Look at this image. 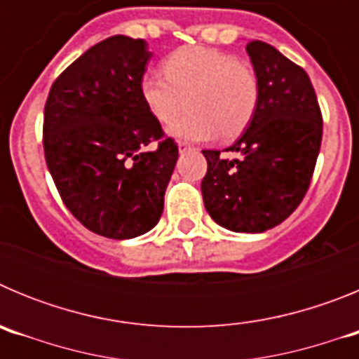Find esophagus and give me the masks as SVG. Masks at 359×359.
Here are the masks:
<instances>
[{
  "label": "esophagus",
  "instance_id": "esophagus-1",
  "mask_svg": "<svg viewBox=\"0 0 359 359\" xmlns=\"http://www.w3.org/2000/svg\"><path fill=\"white\" fill-rule=\"evenodd\" d=\"M190 149H192V147H190L187 142H180V144H177V151H180V152H187V151H190Z\"/></svg>",
  "mask_w": 359,
  "mask_h": 359
}]
</instances>
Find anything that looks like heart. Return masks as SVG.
I'll list each match as a JSON object with an SVG mask.
<instances>
[{
  "label": "heart",
  "mask_w": 359,
  "mask_h": 359,
  "mask_svg": "<svg viewBox=\"0 0 359 359\" xmlns=\"http://www.w3.org/2000/svg\"><path fill=\"white\" fill-rule=\"evenodd\" d=\"M140 95L151 115L170 123L190 113L167 133L183 142H208L221 133L236 136L255 113L259 81L248 65L207 46H183L165 59L163 72H145Z\"/></svg>",
  "instance_id": "b5f03b06"
}]
</instances>
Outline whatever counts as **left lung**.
I'll return each mask as SVG.
<instances>
[{"instance_id": "1", "label": "left lung", "mask_w": 359, "mask_h": 359, "mask_svg": "<svg viewBox=\"0 0 359 359\" xmlns=\"http://www.w3.org/2000/svg\"><path fill=\"white\" fill-rule=\"evenodd\" d=\"M246 52L259 81L248 128L226 149L203 151L205 208L219 226L262 233L290 217L309 189L322 144V113L307 73L277 48L250 41Z\"/></svg>"}]
</instances>
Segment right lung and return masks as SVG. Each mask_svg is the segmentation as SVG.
Segmentation results:
<instances>
[{
	"label": "right lung",
	"instance_id": "obj_1",
	"mask_svg": "<svg viewBox=\"0 0 359 359\" xmlns=\"http://www.w3.org/2000/svg\"><path fill=\"white\" fill-rule=\"evenodd\" d=\"M144 39L95 44L59 75L44 106L46 165L62 201L88 230L133 239L156 226L177 161L172 138L145 106ZM160 140L156 149L151 141Z\"/></svg>",
	"mask_w": 359,
	"mask_h": 359
}]
</instances>
